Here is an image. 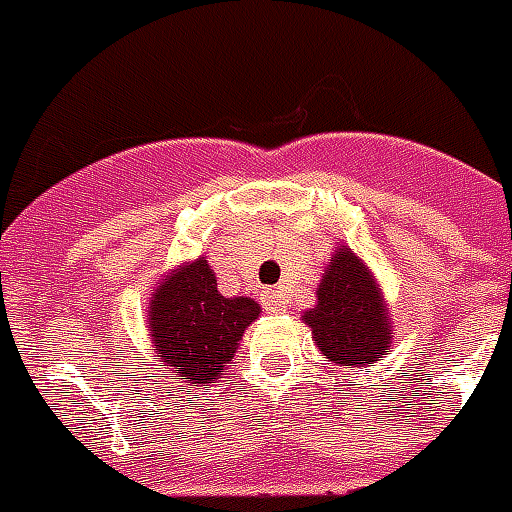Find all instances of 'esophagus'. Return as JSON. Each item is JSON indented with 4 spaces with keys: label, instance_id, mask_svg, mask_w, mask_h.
<instances>
[{
    "label": "esophagus",
    "instance_id": "34e87169",
    "mask_svg": "<svg viewBox=\"0 0 512 512\" xmlns=\"http://www.w3.org/2000/svg\"><path fill=\"white\" fill-rule=\"evenodd\" d=\"M266 309L268 312H282L285 309V295H282V290H266Z\"/></svg>",
    "mask_w": 512,
    "mask_h": 512
}]
</instances>
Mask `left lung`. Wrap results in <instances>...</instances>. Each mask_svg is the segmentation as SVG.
I'll return each instance as SVG.
<instances>
[{"mask_svg":"<svg viewBox=\"0 0 512 512\" xmlns=\"http://www.w3.org/2000/svg\"><path fill=\"white\" fill-rule=\"evenodd\" d=\"M382 295L358 257L339 249L317 287V306L304 314L323 355L339 366H366L391 350Z\"/></svg>","mask_w":512,"mask_h":512,"instance_id":"1","label":"left lung"}]
</instances>
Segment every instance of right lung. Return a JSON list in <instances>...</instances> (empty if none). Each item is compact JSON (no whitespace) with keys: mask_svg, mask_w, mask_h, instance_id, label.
<instances>
[{"mask_svg":"<svg viewBox=\"0 0 512 512\" xmlns=\"http://www.w3.org/2000/svg\"><path fill=\"white\" fill-rule=\"evenodd\" d=\"M257 314L260 306L252 298L219 295L214 271L206 260H195L157 287L149 312L151 342L157 358L181 380L211 382Z\"/></svg>","mask_w":512,"mask_h":512,"instance_id":"right-lung-1","label":"right lung"}]
</instances>
